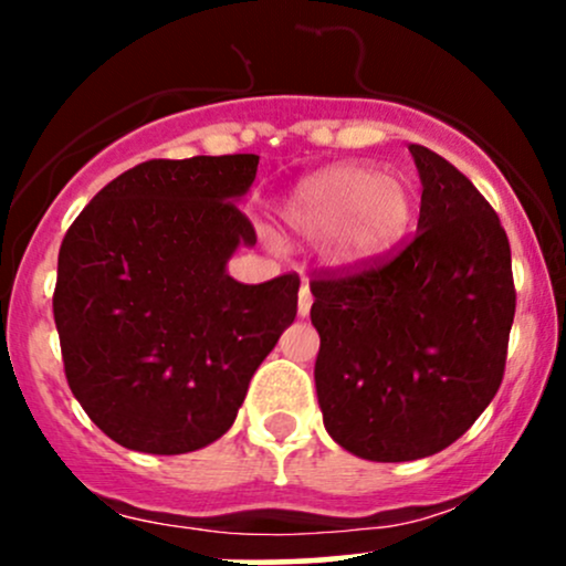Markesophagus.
<instances>
[{
    "instance_id": "34e87169",
    "label": "esophagus",
    "mask_w": 566,
    "mask_h": 566,
    "mask_svg": "<svg viewBox=\"0 0 566 566\" xmlns=\"http://www.w3.org/2000/svg\"><path fill=\"white\" fill-rule=\"evenodd\" d=\"M311 305H314V295H311L308 279H303L301 292H297V314L308 316V314H311Z\"/></svg>"
}]
</instances>
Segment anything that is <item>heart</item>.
<instances>
[{
	"instance_id": "heart-1",
	"label": "heart",
	"mask_w": 566,
	"mask_h": 566,
	"mask_svg": "<svg viewBox=\"0 0 566 566\" xmlns=\"http://www.w3.org/2000/svg\"><path fill=\"white\" fill-rule=\"evenodd\" d=\"M415 218L405 178L365 161H343L314 172L282 207L284 226L311 244H329L337 263L359 265L391 252Z\"/></svg>"
}]
</instances>
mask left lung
<instances>
[{"label":"left lung","instance_id":"8db88e82","mask_svg":"<svg viewBox=\"0 0 566 566\" xmlns=\"http://www.w3.org/2000/svg\"><path fill=\"white\" fill-rule=\"evenodd\" d=\"M409 154L423 184L412 242L311 282L324 428L375 463L428 458L469 431L503 382L516 311L497 212L431 148Z\"/></svg>","mask_w":566,"mask_h":566}]
</instances>
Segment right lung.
<instances>
[{
	"label": "right lung",
	"mask_w": 566,
	"mask_h": 566,
	"mask_svg": "<svg viewBox=\"0 0 566 566\" xmlns=\"http://www.w3.org/2000/svg\"><path fill=\"white\" fill-rule=\"evenodd\" d=\"M255 154L151 159L95 193L57 252L53 314L71 394L135 452L184 454L229 431L295 322L297 274H226L258 242L237 207Z\"/></svg>",
	"instance_id": "1"
}]
</instances>
